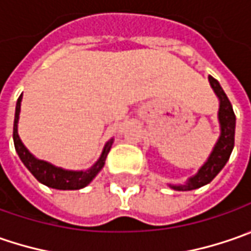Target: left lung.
<instances>
[{"instance_id":"1","label":"left lung","mask_w":251,"mask_h":251,"mask_svg":"<svg viewBox=\"0 0 251 251\" xmlns=\"http://www.w3.org/2000/svg\"><path fill=\"white\" fill-rule=\"evenodd\" d=\"M209 83L212 86L214 92L219 98V123H221V137L218 140L215 148L212 151L211 156L208 158L207 163L198 170V173L188 180L184 186H170L175 190L180 191H190L194 188H200L212 181V178L217 176L226 165L227 159L232 153L233 145H235V124L236 117L233 113V107L227 99L226 93L221 88V85L215 78L209 75Z\"/></svg>"}]
</instances>
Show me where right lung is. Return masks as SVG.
<instances>
[{"mask_svg": "<svg viewBox=\"0 0 251 251\" xmlns=\"http://www.w3.org/2000/svg\"><path fill=\"white\" fill-rule=\"evenodd\" d=\"M21 100H22V95L19 96V99L16 101V109H15L14 144L15 150L18 152L21 160L24 162L25 166L27 168V170L40 183L46 184L47 187L57 188V190H78V188L88 186L93 180V177L100 172V169L104 166V162H106L107 153H109V151L111 148L113 140L106 144L104 150L101 152L100 159L98 160L91 169H88L85 172L64 170V169L55 168V166L44 162V160L36 159L33 155L25 148V145L22 144L19 135H18V120H19V111H21Z\"/></svg>", "mask_w": 251, "mask_h": 251, "instance_id": "obj_1", "label": "right lung"}]
</instances>
